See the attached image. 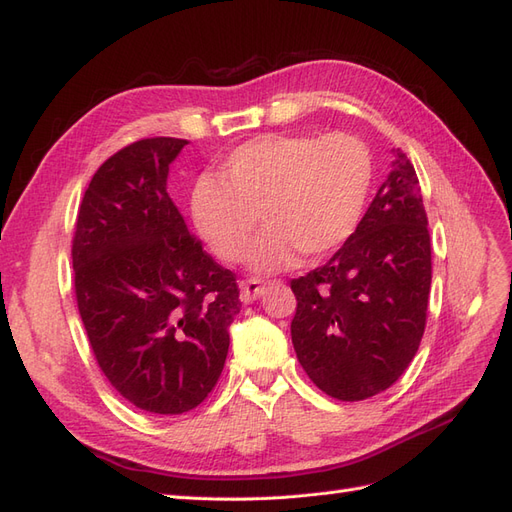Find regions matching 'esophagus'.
Returning <instances> with one entry per match:
<instances>
[{
	"label": "esophagus",
	"mask_w": 512,
	"mask_h": 512,
	"mask_svg": "<svg viewBox=\"0 0 512 512\" xmlns=\"http://www.w3.org/2000/svg\"><path fill=\"white\" fill-rule=\"evenodd\" d=\"M265 294V284L260 280H245L241 282V301L243 303H252L256 299H260Z\"/></svg>",
	"instance_id": "obj_1"
}]
</instances>
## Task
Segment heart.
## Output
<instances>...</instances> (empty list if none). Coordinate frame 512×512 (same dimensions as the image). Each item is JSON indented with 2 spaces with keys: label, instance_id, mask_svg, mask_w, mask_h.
Here are the masks:
<instances>
[{
  "label": "heart",
  "instance_id": "1",
  "mask_svg": "<svg viewBox=\"0 0 512 512\" xmlns=\"http://www.w3.org/2000/svg\"><path fill=\"white\" fill-rule=\"evenodd\" d=\"M218 179H200L190 198L196 230L224 262L243 258L258 213L267 228L252 243L254 271L320 258L359 226L374 179L369 147L352 134H265L239 145Z\"/></svg>",
  "mask_w": 512,
  "mask_h": 512
}]
</instances>
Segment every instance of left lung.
Here are the masks:
<instances>
[{
    "instance_id": "1",
    "label": "left lung",
    "mask_w": 512,
    "mask_h": 512,
    "mask_svg": "<svg viewBox=\"0 0 512 512\" xmlns=\"http://www.w3.org/2000/svg\"><path fill=\"white\" fill-rule=\"evenodd\" d=\"M350 239L329 262L290 282L292 346L320 391L361 401L389 389L421 344L431 243L421 185L404 151Z\"/></svg>"
}]
</instances>
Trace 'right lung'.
Instances as JSON below:
<instances>
[{"mask_svg": "<svg viewBox=\"0 0 512 512\" xmlns=\"http://www.w3.org/2000/svg\"><path fill=\"white\" fill-rule=\"evenodd\" d=\"M183 138L108 158L76 218V303L104 376L153 414L196 408L218 382L239 314L235 273L196 241L166 192Z\"/></svg>", "mask_w": 512, "mask_h": 512, "instance_id": "add662e5", "label": "right lung"}]
</instances>
